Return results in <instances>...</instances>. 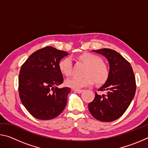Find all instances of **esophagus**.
Masks as SVG:
<instances>
[{
	"mask_svg": "<svg viewBox=\"0 0 148 148\" xmlns=\"http://www.w3.org/2000/svg\"><path fill=\"white\" fill-rule=\"evenodd\" d=\"M74 91L77 92V93H82L84 91L83 89H74Z\"/></svg>",
	"mask_w": 148,
	"mask_h": 148,
	"instance_id": "1",
	"label": "esophagus"
}]
</instances>
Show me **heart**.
Returning <instances> with one entry per match:
<instances>
[{"label":"heart","instance_id":"1","mask_svg":"<svg viewBox=\"0 0 148 148\" xmlns=\"http://www.w3.org/2000/svg\"><path fill=\"white\" fill-rule=\"evenodd\" d=\"M79 59L87 65L84 72L85 76L82 78L73 77L67 79L65 82L66 86L74 89H79L82 87L92 86L95 80L99 84H104L107 81L110 76V71L101 57L92 53H85L80 55ZM72 69L71 58L65 57L60 61L59 69L62 75L65 76H71Z\"/></svg>","mask_w":148,"mask_h":148}]
</instances>
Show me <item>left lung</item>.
<instances>
[{
	"mask_svg": "<svg viewBox=\"0 0 148 148\" xmlns=\"http://www.w3.org/2000/svg\"><path fill=\"white\" fill-rule=\"evenodd\" d=\"M107 59L110 76L99 91H106V95L95 92L93 101L88 104L90 113L101 121L110 122L125 113L136 92V81L131 65L115 50L103 48L92 50Z\"/></svg>",
	"mask_w": 148,
	"mask_h": 148,
	"instance_id": "8db88e82",
	"label": "left lung"
}]
</instances>
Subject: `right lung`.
I'll return each mask as SVG.
<instances>
[{"label":"right lung","instance_id":"obj_1","mask_svg":"<svg viewBox=\"0 0 148 148\" xmlns=\"http://www.w3.org/2000/svg\"><path fill=\"white\" fill-rule=\"evenodd\" d=\"M68 55L66 51L47 46L34 52L21 66L19 74V97L35 118L53 119L66 106L71 89L57 86L63 82L59 63Z\"/></svg>","mask_w":148,"mask_h":148}]
</instances>
